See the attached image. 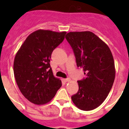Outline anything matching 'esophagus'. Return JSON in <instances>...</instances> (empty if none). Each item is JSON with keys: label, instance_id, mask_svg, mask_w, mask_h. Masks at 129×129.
I'll use <instances>...</instances> for the list:
<instances>
[{"label": "esophagus", "instance_id": "34e87169", "mask_svg": "<svg viewBox=\"0 0 129 129\" xmlns=\"http://www.w3.org/2000/svg\"><path fill=\"white\" fill-rule=\"evenodd\" d=\"M65 80H66V82H70L71 81V79L70 78H68L66 79Z\"/></svg>", "mask_w": 129, "mask_h": 129}]
</instances>
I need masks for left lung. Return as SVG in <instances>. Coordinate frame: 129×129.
I'll return each mask as SVG.
<instances>
[{
    "instance_id": "1",
    "label": "left lung",
    "mask_w": 129,
    "mask_h": 129,
    "mask_svg": "<svg viewBox=\"0 0 129 129\" xmlns=\"http://www.w3.org/2000/svg\"><path fill=\"white\" fill-rule=\"evenodd\" d=\"M66 38L72 47L77 66L86 76L78 81V92L72 100L80 110H94L104 102L114 83L116 72L111 51L90 31L70 32Z\"/></svg>"
}]
</instances>
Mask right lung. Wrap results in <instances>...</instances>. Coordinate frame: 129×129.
<instances>
[{"instance_id": "1", "label": "right lung", "mask_w": 129, "mask_h": 129, "mask_svg": "<svg viewBox=\"0 0 129 129\" xmlns=\"http://www.w3.org/2000/svg\"><path fill=\"white\" fill-rule=\"evenodd\" d=\"M66 32L39 29L25 39L14 59L16 82L23 95L37 105L51 100L61 86L50 66L53 51L65 38Z\"/></svg>"}]
</instances>
